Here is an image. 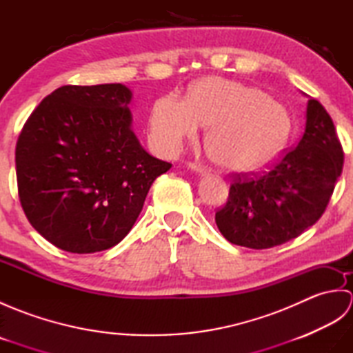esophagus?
I'll return each instance as SVG.
<instances>
[{"instance_id": "34e87169", "label": "esophagus", "mask_w": 353, "mask_h": 353, "mask_svg": "<svg viewBox=\"0 0 353 353\" xmlns=\"http://www.w3.org/2000/svg\"><path fill=\"white\" fill-rule=\"evenodd\" d=\"M188 167H190L191 170H194V171L200 172V174H206V172H208V168L205 167V165H201V163H199V162H190Z\"/></svg>"}]
</instances>
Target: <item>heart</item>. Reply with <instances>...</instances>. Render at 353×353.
<instances>
[{
  "label": "heart",
  "instance_id": "b5f03b06",
  "mask_svg": "<svg viewBox=\"0 0 353 353\" xmlns=\"http://www.w3.org/2000/svg\"><path fill=\"white\" fill-rule=\"evenodd\" d=\"M209 127L206 148L221 167L241 172L268 167L287 141L290 117L282 104L256 88L226 79H203L188 99L165 95L150 112V137L165 152H176Z\"/></svg>",
  "mask_w": 353,
  "mask_h": 353
}]
</instances>
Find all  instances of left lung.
<instances>
[{
	"label": "left lung",
	"instance_id": "8db88e82",
	"mask_svg": "<svg viewBox=\"0 0 353 353\" xmlns=\"http://www.w3.org/2000/svg\"><path fill=\"white\" fill-rule=\"evenodd\" d=\"M344 153L332 118L317 100L306 108V127L267 171L232 174L226 205L215 223L229 243L262 250L311 228L332 197Z\"/></svg>",
	"mask_w": 353,
	"mask_h": 353
}]
</instances>
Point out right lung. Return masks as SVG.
Returning <instances> with one entry per match:
<instances>
[{"label": "right lung", "instance_id": "add662e5", "mask_svg": "<svg viewBox=\"0 0 353 353\" xmlns=\"http://www.w3.org/2000/svg\"><path fill=\"white\" fill-rule=\"evenodd\" d=\"M121 83L66 85L39 103L17 142V181L30 224L52 245L95 253L129 234L150 186L171 168L130 129Z\"/></svg>", "mask_w": 353, "mask_h": 353}]
</instances>
